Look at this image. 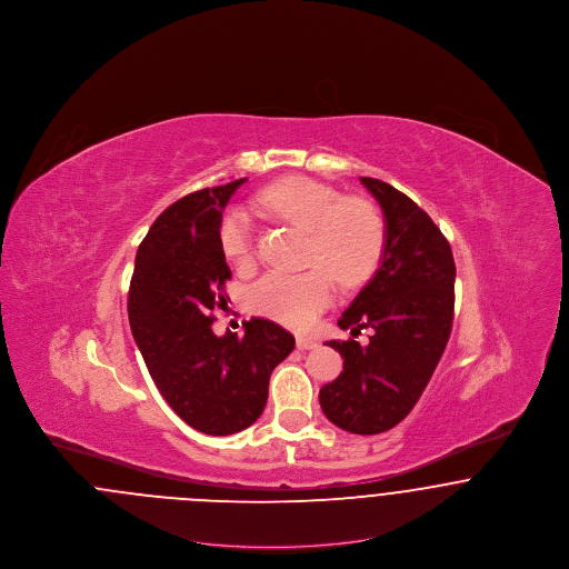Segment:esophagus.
Here are the masks:
<instances>
[{"instance_id": "1", "label": "esophagus", "mask_w": 569, "mask_h": 569, "mask_svg": "<svg viewBox=\"0 0 569 569\" xmlns=\"http://www.w3.org/2000/svg\"><path fill=\"white\" fill-rule=\"evenodd\" d=\"M297 348L298 350H316V348H318V339H313V337H305V335H298Z\"/></svg>"}]
</instances>
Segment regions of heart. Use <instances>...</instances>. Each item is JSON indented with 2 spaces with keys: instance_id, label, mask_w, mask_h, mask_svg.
I'll return each instance as SVG.
<instances>
[{
  "instance_id": "heart-1",
  "label": "heart",
  "mask_w": 569,
  "mask_h": 569,
  "mask_svg": "<svg viewBox=\"0 0 569 569\" xmlns=\"http://www.w3.org/2000/svg\"><path fill=\"white\" fill-rule=\"evenodd\" d=\"M256 204L309 234V271H271L247 290L251 311L281 325L307 328L325 311L335 295L332 277L356 288L365 283L383 256L386 228L376 204L341 193L309 177L274 181L256 196ZM219 244L223 253L247 264L253 253L251 226L243 211L234 209L221 219Z\"/></svg>"
}]
</instances>
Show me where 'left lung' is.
I'll list each match as a JSON object with an SVG mask.
<instances>
[{
	"mask_svg": "<svg viewBox=\"0 0 569 569\" xmlns=\"http://www.w3.org/2000/svg\"><path fill=\"white\" fill-rule=\"evenodd\" d=\"M383 213L386 244L373 279L339 318L358 337L328 341L343 356V373L320 390L326 418L356 435L397 427L418 403L446 350L455 320L457 267L450 243L406 193L360 177Z\"/></svg>",
	"mask_w": 569,
	"mask_h": 569,
	"instance_id": "left-lung-1",
	"label": "left lung"
}]
</instances>
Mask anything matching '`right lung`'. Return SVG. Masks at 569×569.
Returning a JSON list of instances; mask_svg holds the SVG:
<instances>
[{"label": "right lung", "instance_id": "add662e5", "mask_svg": "<svg viewBox=\"0 0 569 569\" xmlns=\"http://www.w3.org/2000/svg\"><path fill=\"white\" fill-rule=\"evenodd\" d=\"M244 181L170 204L136 251L128 295L136 346L166 403L191 429L216 437L260 418L272 369L295 350V337L269 320L251 318L241 337H217L211 328L230 279L219 244L221 211Z\"/></svg>", "mask_w": 569, "mask_h": 569}]
</instances>
